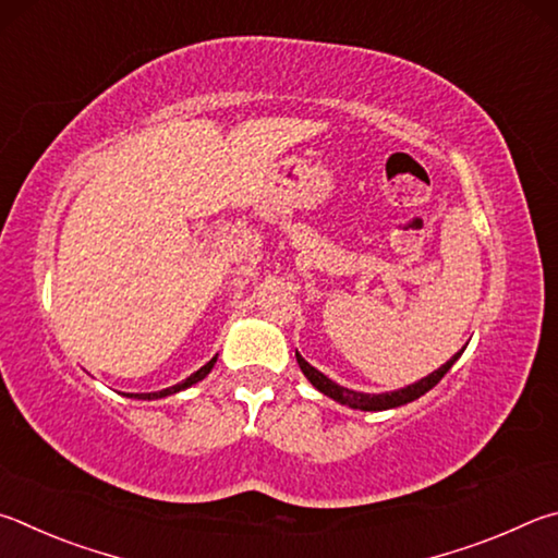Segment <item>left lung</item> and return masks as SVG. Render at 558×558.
Masks as SVG:
<instances>
[{
    "label": "left lung",
    "instance_id": "8db88e82",
    "mask_svg": "<svg viewBox=\"0 0 558 558\" xmlns=\"http://www.w3.org/2000/svg\"><path fill=\"white\" fill-rule=\"evenodd\" d=\"M458 355H461V353H456L451 360H448L446 365L434 369L432 375L424 377V379H418V383L409 385V387H402V389H395V392H383V395H365V392H355V389L340 387V385L333 383V379H328L324 373H318L316 367H311L299 353H296V360H299L301 373L306 375L308 383L314 385L320 395L336 399V402L345 404L350 409H360V412H385V409H395V407H402V404L414 402V399L426 395L428 389H434L438 383H441V377L448 373V369L453 367Z\"/></svg>",
    "mask_w": 558,
    "mask_h": 558
}]
</instances>
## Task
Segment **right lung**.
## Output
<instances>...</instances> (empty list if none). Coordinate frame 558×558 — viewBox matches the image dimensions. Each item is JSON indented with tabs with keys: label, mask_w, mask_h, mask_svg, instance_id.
Segmentation results:
<instances>
[{
	"label": "right lung",
	"mask_w": 558,
	"mask_h": 558,
	"mask_svg": "<svg viewBox=\"0 0 558 558\" xmlns=\"http://www.w3.org/2000/svg\"><path fill=\"white\" fill-rule=\"evenodd\" d=\"M215 360L218 357H213L210 363H205L198 373H193L191 377H185L183 383H179V385H173V387H166V389H161V392H146V395H132L134 399H161V397H169V395H175V392H181V389H185V387H191V385H195V383H201V379L210 373L213 369V365H215Z\"/></svg>",
	"instance_id": "right-lung-1"
}]
</instances>
